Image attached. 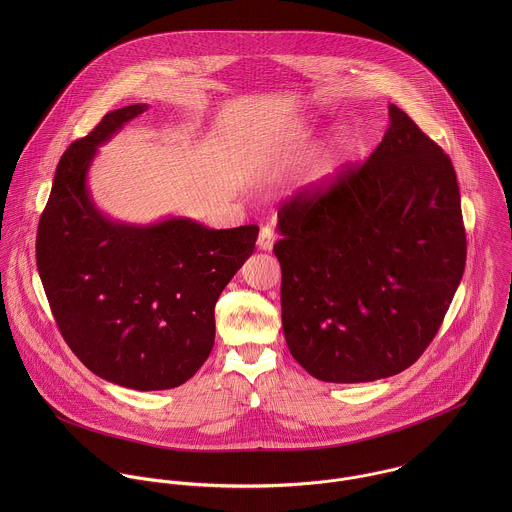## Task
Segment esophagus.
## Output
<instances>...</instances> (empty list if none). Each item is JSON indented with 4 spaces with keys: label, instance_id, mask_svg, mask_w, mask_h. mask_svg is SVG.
<instances>
[{
    "label": "esophagus",
    "instance_id": "esophagus-1",
    "mask_svg": "<svg viewBox=\"0 0 512 512\" xmlns=\"http://www.w3.org/2000/svg\"><path fill=\"white\" fill-rule=\"evenodd\" d=\"M276 242V232L272 226H262L260 236H258V248L260 250H272Z\"/></svg>",
    "mask_w": 512,
    "mask_h": 512
}]
</instances>
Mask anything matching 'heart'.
<instances>
[{
    "label": "heart",
    "instance_id": "heart-1",
    "mask_svg": "<svg viewBox=\"0 0 512 512\" xmlns=\"http://www.w3.org/2000/svg\"><path fill=\"white\" fill-rule=\"evenodd\" d=\"M347 140L345 138H341L339 142H337V147H335V155H339V153H343L345 149H347ZM333 169H335V161L333 159H329L327 163H323L319 169H317V173H315V181H323V179H327L331 173H333Z\"/></svg>",
    "mask_w": 512,
    "mask_h": 512
}]
</instances>
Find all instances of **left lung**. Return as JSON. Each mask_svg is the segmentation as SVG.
<instances>
[{
	"label": "left lung",
	"instance_id": "left-lung-1",
	"mask_svg": "<svg viewBox=\"0 0 512 512\" xmlns=\"http://www.w3.org/2000/svg\"><path fill=\"white\" fill-rule=\"evenodd\" d=\"M388 118L363 165L278 213L286 343L323 382H370L414 365L465 270L451 159L398 106Z\"/></svg>",
	"mask_w": 512,
	"mask_h": 512
}]
</instances>
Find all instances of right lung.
<instances>
[{"mask_svg":"<svg viewBox=\"0 0 512 512\" xmlns=\"http://www.w3.org/2000/svg\"><path fill=\"white\" fill-rule=\"evenodd\" d=\"M146 104L108 112L63 153L37 230V268L55 321L80 363L132 390L187 382L215 345V305L252 256L258 226L213 230L169 217H106L88 191L98 153Z\"/></svg>","mask_w":512,"mask_h":512,"instance_id":"1","label":"right lung"}]
</instances>
